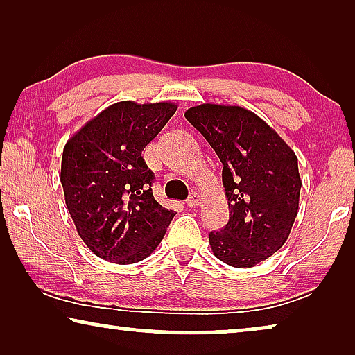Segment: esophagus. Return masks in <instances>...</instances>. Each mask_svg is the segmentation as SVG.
I'll return each mask as SVG.
<instances>
[{"label":"esophagus","mask_w":355,"mask_h":355,"mask_svg":"<svg viewBox=\"0 0 355 355\" xmlns=\"http://www.w3.org/2000/svg\"><path fill=\"white\" fill-rule=\"evenodd\" d=\"M198 202H200V198H198L197 193L193 192V193H191V196H189V198L186 200V205L187 207H197Z\"/></svg>","instance_id":"esophagus-1"}]
</instances>
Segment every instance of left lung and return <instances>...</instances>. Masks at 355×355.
<instances>
[{"label":"left lung","instance_id":"obj_1","mask_svg":"<svg viewBox=\"0 0 355 355\" xmlns=\"http://www.w3.org/2000/svg\"><path fill=\"white\" fill-rule=\"evenodd\" d=\"M186 119L223 163L230 221L208 234L216 259L250 268L288 241L299 211L297 157L263 119L241 106L203 103Z\"/></svg>","mask_w":355,"mask_h":355}]
</instances>
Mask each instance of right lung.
Masks as SVG:
<instances>
[{
	"instance_id": "right-lung-1",
	"label": "right lung",
	"mask_w": 355,
	"mask_h": 355,
	"mask_svg": "<svg viewBox=\"0 0 355 355\" xmlns=\"http://www.w3.org/2000/svg\"><path fill=\"white\" fill-rule=\"evenodd\" d=\"M178 106L119 101L67 140L61 184L85 245L111 263L129 265L157 249L174 218L155 200V174L142 157Z\"/></svg>"
}]
</instances>
